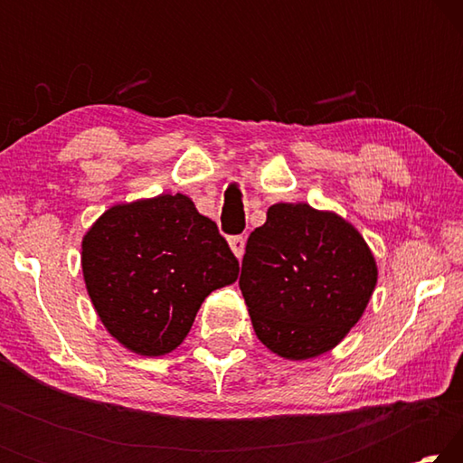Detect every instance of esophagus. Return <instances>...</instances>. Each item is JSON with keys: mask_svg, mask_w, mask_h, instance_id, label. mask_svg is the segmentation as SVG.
Masks as SVG:
<instances>
[{"mask_svg": "<svg viewBox=\"0 0 463 463\" xmlns=\"http://www.w3.org/2000/svg\"><path fill=\"white\" fill-rule=\"evenodd\" d=\"M229 245L232 249V253L241 260L242 253H245V237H242V234H234V237L229 239Z\"/></svg>", "mask_w": 463, "mask_h": 463, "instance_id": "1", "label": "esophagus"}]
</instances>
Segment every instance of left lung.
<instances>
[{"mask_svg":"<svg viewBox=\"0 0 463 463\" xmlns=\"http://www.w3.org/2000/svg\"><path fill=\"white\" fill-rule=\"evenodd\" d=\"M378 269L354 226L308 203H273L249 234L239 286L255 335L286 359L333 349L370 302Z\"/></svg>","mask_w":463,"mask_h":463,"instance_id":"left-lung-1","label":"left lung"}]
</instances>
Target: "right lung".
<instances>
[{
    "label": "right lung",
    "mask_w": 463,
    "mask_h": 463,
    "mask_svg": "<svg viewBox=\"0 0 463 463\" xmlns=\"http://www.w3.org/2000/svg\"><path fill=\"white\" fill-rule=\"evenodd\" d=\"M81 265L101 323L140 355L174 351L203 298L239 278L216 222L184 194L109 208L85 234Z\"/></svg>",
    "instance_id": "1"
}]
</instances>
